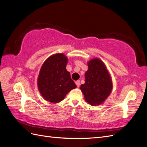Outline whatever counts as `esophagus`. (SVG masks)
<instances>
[{"instance_id": "obj_1", "label": "esophagus", "mask_w": 147, "mask_h": 147, "mask_svg": "<svg viewBox=\"0 0 147 147\" xmlns=\"http://www.w3.org/2000/svg\"><path fill=\"white\" fill-rule=\"evenodd\" d=\"M75 84H76V85L77 87H79L80 85V80H77L75 82Z\"/></svg>"}]
</instances>
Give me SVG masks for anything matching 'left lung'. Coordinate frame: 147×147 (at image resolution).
Listing matches in <instances>:
<instances>
[{
  "label": "left lung",
  "mask_w": 147,
  "mask_h": 147,
  "mask_svg": "<svg viewBox=\"0 0 147 147\" xmlns=\"http://www.w3.org/2000/svg\"><path fill=\"white\" fill-rule=\"evenodd\" d=\"M85 83L80 89L84 99L92 105L101 104L110 95L112 90V79L105 64L99 59H93L88 63Z\"/></svg>",
  "instance_id": "1"
}]
</instances>
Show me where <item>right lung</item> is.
Instances as JSON below:
<instances>
[{"label": "right lung", "mask_w": 147, "mask_h": 147, "mask_svg": "<svg viewBox=\"0 0 147 147\" xmlns=\"http://www.w3.org/2000/svg\"><path fill=\"white\" fill-rule=\"evenodd\" d=\"M67 58L62 53L52 55L45 61L40 71L38 88L43 98L51 103L63 100L77 87L66 70Z\"/></svg>", "instance_id": "right-lung-1"}]
</instances>
